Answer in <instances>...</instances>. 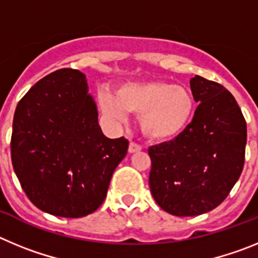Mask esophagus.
Segmentation results:
<instances>
[{
    "mask_svg": "<svg viewBox=\"0 0 258 258\" xmlns=\"http://www.w3.org/2000/svg\"><path fill=\"white\" fill-rule=\"evenodd\" d=\"M141 150H142V146L138 145V143L136 142L129 143V152H131V154H133V152H138L141 151Z\"/></svg>",
    "mask_w": 258,
    "mask_h": 258,
    "instance_id": "34e87169",
    "label": "esophagus"
}]
</instances>
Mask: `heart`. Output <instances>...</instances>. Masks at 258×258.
Here are the masks:
<instances>
[{
    "label": "heart",
    "mask_w": 258,
    "mask_h": 258,
    "mask_svg": "<svg viewBox=\"0 0 258 258\" xmlns=\"http://www.w3.org/2000/svg\"><path fill=\"white\" fill-rule=\"evenodd\" d=\"M99 103L104 115L122 121L126 112L140 115L142 133L152 141L173 140L186 131L195 111L194 97L183 86L163 81L126 83L115 98L102 93Z\"/></svg>",
    "instance_id": "heart-1"
}]
</instances>
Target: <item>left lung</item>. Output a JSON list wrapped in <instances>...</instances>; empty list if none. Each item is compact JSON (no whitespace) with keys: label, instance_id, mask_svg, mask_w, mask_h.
Here are the masks:
<instances>
[{"label":"left lung","instance_id":"obj_1","mask_svg":"<svg viewBox=\"0 0 258 258\" xmlns=\"http://www.w3.org/2000/svg\"><path fill=\"white\" fill-rule=\"evenodd\" d=\"M199 103L173 141L151 146L150 188L161 209L178 217L207 213L226 199L244 166L247 124L229 90L202 76L190 80Z\"/></svg>","mask_w":258,"mask_h":258}]
</instances>
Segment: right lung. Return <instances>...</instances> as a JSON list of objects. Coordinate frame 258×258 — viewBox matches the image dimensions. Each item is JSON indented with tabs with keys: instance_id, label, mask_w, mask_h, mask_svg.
Instances as JSON below:
<instances>
[{
	"instance_id": "right-lung-1",
	"label": "right lung",
	"mask_w": 258,
	"mask_h": 258,
	"mask_svg": "<svg viewBox=\"0 0 258 258\" xmlns=\"http://www.w3.org/2000/svg\"><path fill=\"white\" fill-rule=\"evenodd\" d=\"M129 141L109 140L98 124L83 72L61 68L41 79L18 103L11 163L28 199L59 217L97 211Z\"/></svg>"
}]
</instances>
